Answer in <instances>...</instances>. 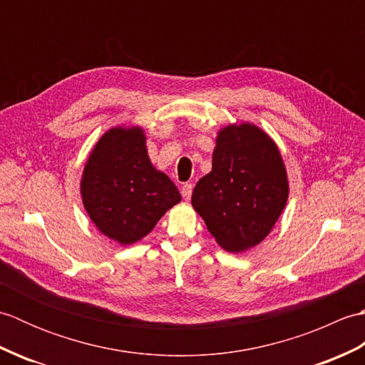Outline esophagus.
Returning <instances> with one entry per match:
<instances>
[{"instance_id": "obj_1", "label": "esophagus", "mask_w": 365, "mask_h": 365, "mask_svg": "<svg viewBox=\"0 0 365 365\" xmlns=\"http://www.w3.org/2000/svg\"><path fill=\"white\" fill-rule=\"evenodd\" d=\"M182 196L185 200H188L191 197V192H192V185L191 183H185L182 187Z\"/></svg>"}]
</instances>
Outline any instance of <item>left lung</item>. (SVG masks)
Returning <instances> with one entry per match:
<instances>
[{
  "instance_id": "left-lung-1",
  "label": "left lung",
  "mask_w": 365,
  "mask_h": 365,
  "mask_svg": "<svg viewBox=\"0 0 365 365\" xmlns=\"http://www.w3.org/2000/svg\"><path fill=\"white\" fill-rule=\"evenodd\" d=\"M287 197L289 182L277 145L245 122L218 133L212 173L197 182L191 204L221 247L242 252L269 234Z\"/></svg>"
}]
</instances>
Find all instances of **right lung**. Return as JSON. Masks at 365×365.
Masks as SVG:
<instances>
[{
	"label": "right lung",
	"mask_w": 365,
	"mask_h": 365,
	"mask_svg": "<svg viewBox=\"0 0 365 365\" xmlns=\"http://www.w3.org/2000/svg\"><path fill=\"white\" fill-rule=\"evenodd\" d=\"M83 204L108 238L131 245L180 202L173 180L152 166L139 127H115L100 138L81 178Z\"/></svg>",
	"instance_id": "obj_1"
}]
</instances>
